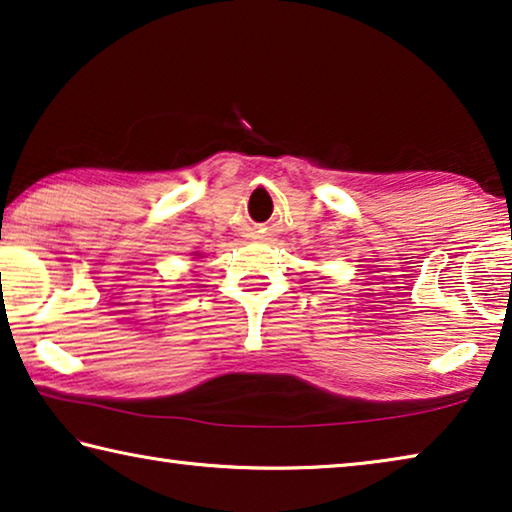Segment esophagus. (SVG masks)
<instances>
[{
  "label": "esophagus",
  "mask_w": 512,
  "mask_h": 512,
  "mask_svg": "<svg viewBox=\"0 0 512 512\" xmlns=\"http://www.w3.org/2000/svg\"><path fill=\"white\" fill-rule=\"evenodd\" d=\"M247 238L254 240V242L263 240V238H265V229H261V226H251L249 233H247Z\"/></svg>",
  "instance_id": "1"
}]
</instances>
